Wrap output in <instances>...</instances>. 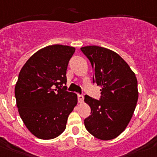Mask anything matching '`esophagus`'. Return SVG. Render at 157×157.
I'll list each match as a JSON object with an SVG mask.
<instances>
[{
  "label": "esophagus",
  "mask_w": 157,
  "mask_h": 157,
  "mask_svg": "<svg viewBox=\"0 0 157 157\" xmlns=\"http://www.w3.org/2000/svg\"><path fill=\"white\" fill-rule=\"evenodd\" d=\"M78 101L79 103H82L84 101V96L82 94H78Z\"/></svg>",
  "instance_id": "1"
}]
</instances>
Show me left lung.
I'll return each mask as SVG.
<instances>
[{
  "instance_id": "8db88e82",
  "label": "left lung",
  "mask_w": 157,
  "mask_h": 157,
  "mask_svg": "<svg viewBox=\"0 0 157 157\" xmlns=\"http://www.w3.org/2000/svg\"><path fill=\"white\" fill-rule=\"evenodd\" d=\"M93 69V83L101 86L99 100L85 95L91 115L86 129L97 139L109 140L122 133L132 118L138 100L137 79L117 53L99 46L81 48Z\"/></svg>"
}]
</instances>
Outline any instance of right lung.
<instances>
[{
	"mask_svg": "<svg viewBox=\"0 0 157 157\" xmlns=\"http://www.w3.org/2000/svg\"><path fill=\"white\" fill-rule=\"evenodd\" d=\"M75 48L47 46L27 61L15 86L19 114L28 130L42 140L59 136L66 128L77 95L67 91L66 71Z\"/></svg>",
	"mask_w": 157,
	"mask_h": 157,
	"instance_id": "add662e5",
	"label": "right lung"
}]
</instances>
